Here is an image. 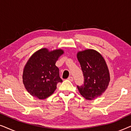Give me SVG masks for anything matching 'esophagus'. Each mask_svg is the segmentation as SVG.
Here are the masks:
<instances>
[{"instance_id": "1", "label": "esophagus", "mask_w": 131, "mask_h": 131, "mask_svg": "<svg viewBox=\"0 0 131 131\" xmlns=\"http://www.w3.org/2000/svg\"><path fill=\"white\" fill-rule=\"evenodd\" d=\"M67 79L69 80H70V81H71V82H73V77H71V76L69 77Z\"/></svg>"}]
</instances>
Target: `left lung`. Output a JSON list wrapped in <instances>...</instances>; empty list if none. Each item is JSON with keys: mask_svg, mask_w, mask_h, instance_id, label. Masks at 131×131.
I'll use <instances>...</instances> for the list:
<instances>
[{"mask_svg": "<svg viewBox=\"0 0 131 131\" xmlns=\"http://www.w3.org/2000/svg\"><path fill=\"white\" fill-rule=\"evenodd\" d=\"M84 76V83L78 86L85 99L92 100L101 96L108 87L110 73L103 56L95 50L86 49L77 53Z\"/></svg>", "mask_w": 131, "mask_h": 131, "instance_id": "1", "label": "left lung"}]
</instances>
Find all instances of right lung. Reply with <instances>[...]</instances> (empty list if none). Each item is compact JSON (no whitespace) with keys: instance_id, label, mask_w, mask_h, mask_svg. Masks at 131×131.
<instances>
[{"instance_id":"add662e5","label":"right lung","mask_w":131,"mask_h":131,"mask_svg":"<svg viewBox=\"0 0 131 131\" xmlns=\"http://www.w3.org/2000/svg\"><path fill=\"white\" fill-rule=\"evenodd\" d=\"M63 53L61 49L49 51L42 48L31 55L23 74V83L31 95L43 100L54 92L57 83L62 82L55 63Z\"/></svg>"}]
</instances>
